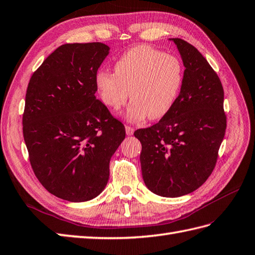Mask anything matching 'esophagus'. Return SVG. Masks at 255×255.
<instances>
[{
    "mask_svg": "<svg viewBox=\"0 0 255 255\" xmlns=\"http://www.w3.org/2000/svg\"><path fill=\"white\" fill-rule=\"evenodd\" d=\"M126 132L128 135H132L134 132V128L129 126H126Z\"/></svg>",
    "mask_w": 255,
    "mask_h": 255,
    "instance_id": "esophagus-1",
    "label": "esophagus"
}]
</instances>
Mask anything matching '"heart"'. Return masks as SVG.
I'll return each mask as SVG.
<instances>
[{
    "mask_svg": "<svg viewBox=\"0 0 255 255\" xmlns=\"http://www.w3.org/2000/svg\"><path fill=\"white\" fill-rule=\"evenodd\" d=\"M183 84V66L178 58L147 46L128 50L115 64V72L96 75L101 101L111 110L132 103L127 110L129 121L165 117L173 107Z\"/></svg>",
    "mask_w": 255,
    "mask_h": 255,
    "instance_id": "b5f03b06",
    "label": "heart"
}]
</instances>
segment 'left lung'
I'll return each instance as SVG.
<instances>
[{"label": "left lung", "mask_w": 255, "mask_h": 255, "mask_svg": "<svg viewBox=\"0 0 255 255\" xmlns=\"http://www.w3.org/2000/svg\"><path fill=\"white\" fill-rule=\"evenodd\" d=\"M185 67L177 100L160 121L134 132L142 143L140 166L152 193L178 197L199 189L216 166L227 117L216 72L195 47L172 38Z\"/></svg>", "instance_id": "left-lung-1"}]
</instances>
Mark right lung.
I'll return each instance as SVG.
<instances>
[{"mask_svg": "<svg viewBox=\"0 0 255 255\" xmlns=\"http://www.w3.org/2000/svg\"><path fill=\"white\" fill-rule=\"evenodd\" d=\"M109 53L101 42L66 43L28 83L22 134L33 173L51 194L85 202L100 194L123 123L96 98V75Z\"/></svg>", "mask_w": 255, "mask_h": 255, "instance_id": "add662e5", "label": "right lung"}]
</instances>
